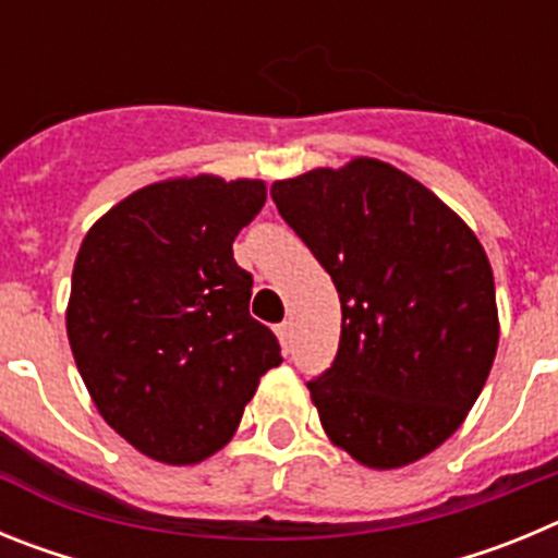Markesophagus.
Returning a JSON list of instances; mask_svg holds the SVG:
<instances>
[{"label":"esophagus","mask_w":558,"mask_h":558,"mask_svg":"<svg viewBox=\"0 0 558 558\" xmlns=\"http://www.w3.org/2000/svg\"><path fill=\"white\" fill-rule=\"evenodd\" d=\"M276 335H279V340H282V347L288 349L290 347V322L276 324Z\"/></svg>","instance_id":"34e87169"}]
</instances>
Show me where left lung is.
<instances>
[{
  "instance_id": "left-lung-1",
  "label": "left lung",
  "mask_w": 558,
  "mask_h": 558,
  "mask_svg": "<svg viewBox=\"0 0 558 558\" xmlns=\"http://www.w3.org/2000/svg\"><path fill=\"white\" fill-rule=\"evenodd\" d=\"M270 198L340 295L338 354L307 383L332 445L374 470L445 445L500 338L495 276L470 226L377 159L276 181Z\"/></svg>"
}]
</instances>
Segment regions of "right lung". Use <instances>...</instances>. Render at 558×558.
I'll return each instance as SVG.
<instances>
[{"mask_svg":"<svg viewBox=\"0 0 558 558\" xmlns=\"http://www.w3.org/2000/svg\"><path fill=\"white\" fill-rule=\"evenodd\" d=\"M263 206V181H159L106 211L77 251V372L100 416L153 461L184 466L229 445L259 377L282 363L231 251Z\"/></svg>","mask_w":558,"mask_h":558,"instance_id":"1","label":"right lung"}]
</instances>
